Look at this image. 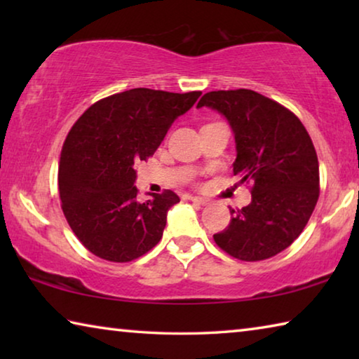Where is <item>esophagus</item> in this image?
Listing matches in <instances>:
<instances>
[{
    "mask_svg": "<svg viewBox=\"0 0 359 359\" xmlns=\"http://www.w3.org/2000/svg\"><path fill=\"white\" fill-rule=\"evenodd\" d=\"M191 201L194 203V204H198V205H205V204H209V201L205 198H201V196H191L190 198Z\"/></svg>",
    "mask_w": 359,
    "mask_h": 359,
    "instance_id": "1",
    "label": "esophagus"
}]
</instances>
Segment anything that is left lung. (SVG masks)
<instances>
[{"label":"left lung","instance_id":"8db88e82","mask_svg":"<svg viewBox=\"0 0 359 359\" xmlns=\"http://www.w3.org/2000/svg\"><path fill=\"white\" fill-rule=\"evenodd\" d=\"M224 115L236 141L234 175L252 184V203L229 209L231 222L215 244L242 261L280 253L299 238L317 205V151L301 120L253 90L205 93L198 107Z\"/></svg>","mask_w":359,"mask_h":359}]
</instances>
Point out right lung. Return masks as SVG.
<instances>
[{
  "instance_id": "right-lung-1",
  "label": "right lung",
  "mask_w": 359,
  "mask_h": 359,
  "mask_svg": "<svg viewBox=\"0 0 359 359\" xmlns=\"http://www.w3.org/2000/svg\"><path fill=\"white\" fill-rule=\"evenodd\" d=\"M199 96L126 90L95 102L72 126L60 156L58 190L66 220L88 252L126 263L160 242L168 210L180 199L166 190L137 201L136 166Z\"/></svg>"
}]
</instances>
